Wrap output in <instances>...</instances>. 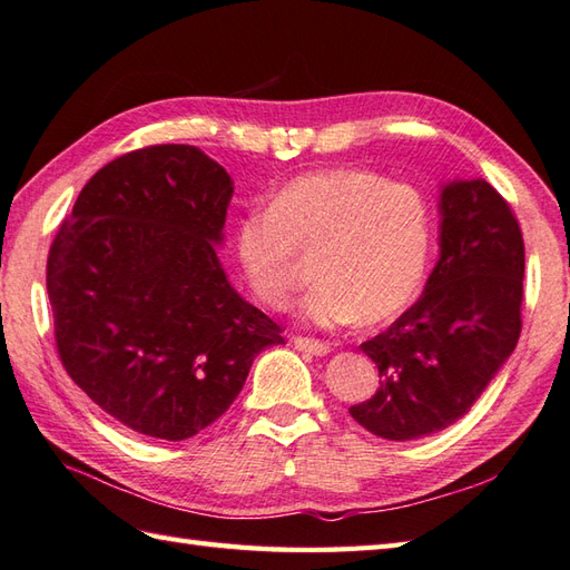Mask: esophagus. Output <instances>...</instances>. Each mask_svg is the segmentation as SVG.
Listing matches in <instances>:
<instances>
[{"instance_id":"obj_1","label":"esophagus","mask_w":570,"mask_h":570,"mask_svg":"<svg viewBox=\"0 0 570 570\" xmlns=\"http://www.w3.org/2000/svg\"><path fill=\"white\" fill-rule=\"evenodd\" d=\"M293 344L297 351H305V353H312V356H326L328 351H332V346L326 344V341H320V338H307V336H295Z\"/></svg>"}]
</instances>
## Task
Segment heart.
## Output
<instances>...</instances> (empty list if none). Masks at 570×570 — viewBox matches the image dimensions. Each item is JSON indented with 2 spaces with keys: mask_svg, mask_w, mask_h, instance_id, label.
<instances>
[{
  "mask_svg": "<svg viewBox=\"0 0 570 570\" xmlns=\"http://www.w3.org/2000/svg\"><path fill=\"white\" fill-rule=\"evenodd\" d=\"M434 246V209L424 189L368 168L297 175L253 207L234 229L244 281L261 305L285 309L299 283L295 250L320 248L317 285L299 317L314 326L387 324L420 297Z\"/></svg>",
  "mask_w": 570,
  "mask_h": 570,
  "instance_id": "1",
  "label": "heart"
}]
</instances>
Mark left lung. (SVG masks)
Instances as JSON below:
<instances>
[{
	"label": "left lung",
	"instance_id": "8db88e82",
	"mask_svg": "<svg viewBox=\"0 0 570 570\" xmlns=\"http://www.w3.org/2000/svg\"><path fill=\"white\" fill-rule=\"evenodd\" d=\"M439 261L422 297L361 344L381 387L353 404L371 434L412 441L459 422L512 356L522 332L524 242L483 178L441 185Z\"/></svg>",
	"mask_w": 570,
	"mask_h": 570
}]
</instances>
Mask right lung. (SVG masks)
<instances>
[{
  "label": "right lung",
  "instance_id": "1",
  "mask_svg": "<svg viewBox=\"0 0 570 570\" xmlns=\"http://www.w3.org/2000/svg\"><path fill=\"white\" fill-rule=\"evenodd\" d=\"M232 195L205 150L148 146L92 175L50 246L60 361L136 434L195 436L232 407L253 358L283 344L217 256Z\"/></svg>",
  "mask_w": 570,
  "mask_h": 570
}]
</instances>
